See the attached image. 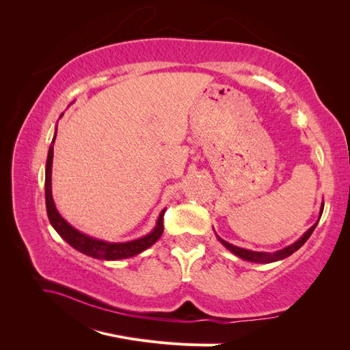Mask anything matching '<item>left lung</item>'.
<instances>
[{"instance_id": "obj_1", "label": "left lung", "mask_w": 350, "mask_h": 350, "mask_svg": "<svg viewBox=\"0 0 350 350\" xmlns=\"http://www.w3.org/2000/svg\"><path fill=\"white\" fill-rule=\"evenodd\" d=\"M321 213H323V207H321ZM317 224H319V221H317ZM317 224H315L314 226H311L308 230H306L301 239H298L295 243H292V245L286 247V248H283V250H280V251H278V252H274V254L243 250V248L232 245V243H229V242H226V241H224V239H220V238H219V241H220L221 243H224V245H225L229 251H232V252L235 254V256H238V257H241V258H243V260L252 261V262H273V261H278V260H283V258H286V257H289L291 254H293L295 251H298V250L304 245V243H305L306 241H308V238L311 237V234L314 232Z\"/></svg>"}]
</instances>
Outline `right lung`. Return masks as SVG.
Here are the masks:
<instances>
[{
    "label": "right lung",
    "mask_w": 350,
    "mask_h": 350,
    "mask_svg": "<svg viewBox=\"0 0 350 350\" xmlns=\"http://www.w3.org/2000/svg\"><path fill=\"white\" fill-rule=\"evenodd\" d=\"M57 137V131L54 135V140H52V146L49 147L48 152V161H46V174H45V201H46V213L51 225L58 232L59 237L67 241L72 248L77 251L86 254V256L99 258V260H121V258H129L137 254L144 251L146 248L152 247L153 243L161 238L163 232V215L165 210L161 213L157 219L156 228L150 232L149 235H146L140 239L130 241V242H121V243H112V242H105L99 239H93L88 235L81 234V232L74 229L71 225L59 216V213L55 208L54 198L51 194V166H52V157H54V142Z\"/></svg>",
    "instance_id": "1"
}]
</instances>
